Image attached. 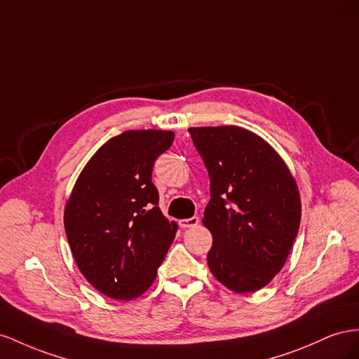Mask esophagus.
Segmentation results:
<instances>
[{"mask_svg": "<svg viewBox=\"0 0 359 359\" xmlns=\"http://www.w3.org/2000/svg\"><path fill=\"white\" fill-rule=\"evenodd\" d=\"M200 219L198 217H192V218H188V219H182L180 221V227L182 229H191V227H196V225H198Z\"/></svg>", "mask_w": 359, "mask_h": 359, "instance_id": "34e87169", "label": "esophagus"}]
</instances>
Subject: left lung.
I'll return each mask as SVG.
<instances>
[{
    "mask_svg": "<svg viewBox=\"0 0 359 359\" xmlns=\"http://www.w3.org/2000/svg\"><path fill=\"white\" fill-rule=\"evenodd\" d=\"M210 177L203 224L212 233V275L236 293L268 285L299 230L301 196L268 141L239 126L189 128Z\"/></svg>",
    "mask_w": 359,
    "mask_h": 359,
    "instance_id": "left-lung-1",
    "label": "left lung"
}]
</instances>
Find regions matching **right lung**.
<instances>
[{
	"mask_svg": "<svg viewBox=\"0 0 359 359\" xmlns=\"http://www.w3.org/2000/svg\"><path fill=\"white\" fill-rule=\"evenodd\" d=\"M171 130H126L102 146L78 176L65 230L78 269L108 298L130 301L155 281L177 224L163 217L151 183Z\"/></svg>",
	"mask_w": 359,
	"mask_h": 359,
	"instance_id": "add662e5",
	"label": "right lung"
}]
</instances>
